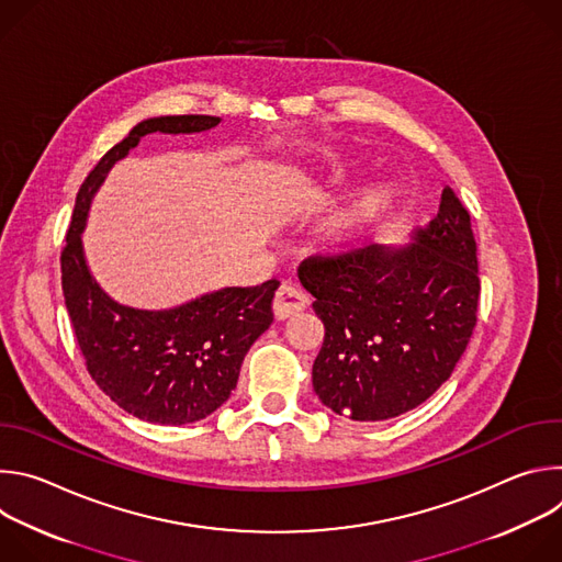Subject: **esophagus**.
Returning a JSON list of instances; mask_svg holds the SVG:
<instances>
[{"label": "esophagus", "instance_id": "1", "mask_svg": "<svg viewBox=\"0 0 562 562\" xmlns=\"http://www.w3.org/2000/svg\"><path fill=\"white\" fill-rule=\"evenodd\" d=\"M306 304H308V300L297 286L282 284L273 297V313L278 319H286V317L302 313L306 308Z\"/></svg>", "mask_w": 562, "mask_h": 562}]
</instances>
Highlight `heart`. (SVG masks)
<instances>
[{
	"label": "heart",
	"instance_id": "heart-1",
	"mask_svg": "<svg viewBox=\"0 0 562 562\" xmlns=\"http://www.w3.org/2000/svg\"><path fill=\"white\" fill-rule=\"evenodd\" d=\"M340 169L329 165H317L308 173L300 176V182L306 187H317L319 182H334L338 180ZM400 191L389 180H378L364 184L356 191L340 209H336L323 226V237L327 247L334 251H347L353 247L360 237L382 224L393 209L397 206Z\"/></svg>",
	"mask_w": 562,
	"mask_h": 562
}]
</instances>
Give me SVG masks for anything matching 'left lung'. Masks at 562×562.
Segmentation results:
<instances>
[{
  "instance_id": "obj_1",
  "label": "left lung",
  "mask_w": 562,
  "mask_h": 562,
  "mask_svg": "<svg viewBox=\"0 0 562 562\" xmlns=\"http://www.w3.org/2000/svg\"><path fill=\"white\" fill-rule=\"evenodd\" d=\"M297 276L325 325L313 389L351 420H389L423 405L449 380L475 327V239L449 187L409 245L313 258Z\"/></svg>"
}]
</instances>
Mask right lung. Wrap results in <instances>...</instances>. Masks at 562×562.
Instances as JSON below:
<instances>
[{
  "instance_id": "add662e5",
  "label": "right lung",
  "mask_w": 562,
  "mask_h": 562,
  "mask_svg": "<svg viewBox=\"0 0 562 562\" xmlns=\"http://www.w3.org/2000/svg\"><path fill=\"white\" fill-rule=\"evenodd\" d=\"M220 122L159 115L135 124L79 189L61 251L64 300L91 378L126 414L155 425L198 423L226 403L247 351L273 323L280 282L224 286L171 308H135L113 300L93 278L82 233L109 171L144 135H191Z\"/></svg>"
}]
</instances>
